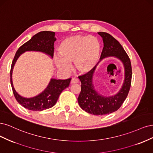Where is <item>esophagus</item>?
Instances as JSON below:
<instances>
[{
	"label": "esophagus",
	"instance_id": "34e87169",
	"mask_svg": "<svg viewBox=\"0 0 153 153\" xmlns=\"http://www.w3.org/2000/svg\"><path fill=\"white\" fill-rule=\"evenodd\" d=\"M71 82L72 83V84H75V83H77V82H79V79L77 78H76V77H73V78H72V79H71Z\"/></svg>",
	"mask_w": 153,
	"mask_h": 153
}]
</instances>
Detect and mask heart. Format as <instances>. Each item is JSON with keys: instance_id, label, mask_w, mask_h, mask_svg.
Segmentation results:
<instances>
[{"instance_id": "heart-1", "label": "heart", "mask_w": 153, "mask_h": 153, "mask_svg": "<svg viewBox=\"0 0 153 153\" xmlns=\"http://www.w3.org/2000/svg\"><path fill=\"white\" fill-rule=\"evenodd\" d=\"M58 55L55 58L56 66L68 70L74 62L76 69L82 74L91 71L100 59L101 46L98 39L90 36L78 35L64 39L59 44Z\"/></svg>"}]
</instances>
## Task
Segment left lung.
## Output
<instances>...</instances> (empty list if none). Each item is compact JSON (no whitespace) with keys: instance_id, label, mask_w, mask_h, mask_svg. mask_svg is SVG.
Returning a JSON list of instances; mask_svg holds the SVG:
<instances>
[{"instance_id":"left-lung-1","label":"left lung","mask_w":153,"mask_h":153,"mask_svg":"<svg viewBox=\"0 0 153 153\" xmlns=\"http://www.w3.org/2000/svg\"><path fill=\"white\" fill-rule=\"evenodd\" d=\"M102 37L103 48L100 59L114 56L122 61L125 67V78L122 88L114 96L104 97L98 94L93 85V76L95 67L90 72L79 76L81 90L78 97L79 105L81 109L93 115H105L115 112L121 107L128 94L131 82L132 71L129 56L116 39L109 33L98 32Z\"/></svg>"}]
</instances>
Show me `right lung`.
<instances>
[{"label": "right lung", "mask_w": 153, "mask_h": 153, "mask_svg": "<svg viewBox=\"0 0 153 153\" xmlns=\"http://www.w3.org/2000/svg\"><path fill=\"white\" fill-rule=\"evenodd\" d=\"M55 41L54 32L42 31L39 32L18 48L13 58L10 71V81L13 94L19 104L28 110L41 111L52 107L56 103L62 91L69 86L71 78L63 80L51 79L46 89L41 94L35 97L26 98L19 95L13 87L12 72L14 65L19 55L26 51H41L53 57L54 42Z\"/></svg>", "instance_id": "add662e5"}]
</instances>
